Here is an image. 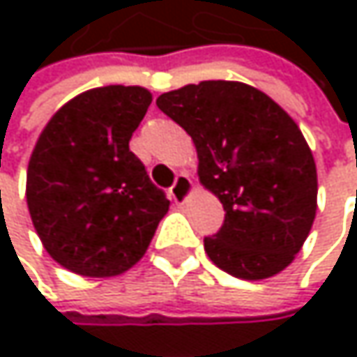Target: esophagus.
I'll use <instances>...</instances> for the list:
<instances>
[{"mask_svg":"<svg viewBox=\"0 0 357 357\" xmlns=\"http://www.w3.org/2000/svg\"><path fill=\"white\" fill-rule=\"evenodd\" d=\"M192 190H194L192 179L188 178L185 174H179L176 178V183L172 185V198L176 200V204H183L188 200V196L192 194Z\"/></svg>","mask_w":357,"mask_h":357,"instance_id":"1","label":"esophagus"}]
</instances>
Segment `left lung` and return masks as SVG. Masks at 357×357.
I'll use <instances>...</instances> for the list:
<instances>
[{
    "mask_svg": "<svg viewBox=\"0 0 357 357\" xmlns=\"http://www.w3.org/2000/svg\"><path fill=\"white\" fill-rule=\"evenodd\" d=\"M157 107L196 146L198 179L225 211L204 238L225 273L260 281L289 266L317 217V163L298 123L262 91L204 80L163 93Z\"/></svg>",
    "mask_w": 357,
    "mask_h": 357,
    "instance_id": "left-lung-1",
    "label": "left lung"
}]
</instances>
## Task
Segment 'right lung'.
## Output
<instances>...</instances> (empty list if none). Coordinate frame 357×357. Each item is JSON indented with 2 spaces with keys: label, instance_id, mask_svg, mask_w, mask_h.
Masks as SVG:
<instances>
[{
  "label": "right lung",
  "instance_id": "right-lung-1",
  "mask_svg": "<svg viewBox=\"0 0 357 357\" xmlns=\"http://www.w3.org/2000/svg\"><path fill=\"white\" fill-rule=\"evenodd\" d=\"M153 95L99 86L57 109L36 140L26 204L43 248L82 277H115L149 248L169 211L165 194L130 151Z\"/></svg>",
  "mask_w": 357,
  "mask_h": 357
}]
</instances>
